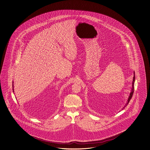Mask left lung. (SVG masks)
Returning <instances> with one entry per match:
<instances>
[{"instance_id": "left-lung-1", "label": "left lung", "mask_w": 150, "mask_h": 150, "mask_svg": "<svg viewBox=\"0 0 150 150\" xmlns=\"http://www.w3.org/2000/svg\"><path fill=\"white\" fill-rule=\"evenodd\" d=\"M134 82H135V73H134V76H133V82H132V87L131 89V93H130V94H129V97H128V100H127V102L126 103V105L124 106V108L125 107H126V106H127V105H128V103L129 102V101L131 100V99H132V96H133V93H134ZM123 109V108H122Z\"/></svg>"}]
</instances>
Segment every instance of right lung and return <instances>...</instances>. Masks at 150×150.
Returning <instances> with one entry per match:
<instances>
[{
  "label": "right lung",
  "mask_w": 150,
  "mask_h": 150,
  "mask_svg": "<svg viewBox=\"0 0 150 150\" xmlns=\"http://www.w3.org/2000/svg\"><path fill=\"white\" fill-rule=\"evenodd\" d=\"M14 89H13V91H13Z\"/></svg>",
  "instance_id": "obj_1"
}]
</instances>
